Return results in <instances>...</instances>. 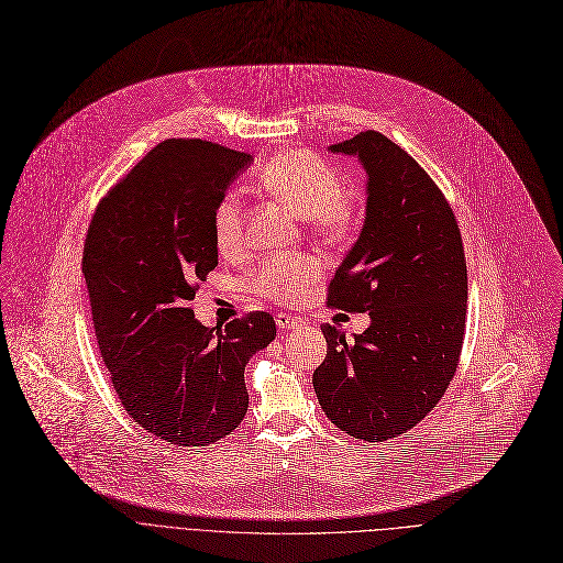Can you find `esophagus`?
<instances>
[{"label":"esophagus","instance_id":"34e87169","mask_svg":"<svg viewBox=\"0 0 563 563\" xmlns=\"http://www.w3.org/2000/svg\"><path fill=\"white\" fill-rule=\"evenodd\" d=\"M301 317H291L287 312H278L276 314V327L278 331H291V329H299L301 327Z\"/></svg>","mask_w":563,"mask_h":563}]
</instances>
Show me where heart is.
<instances>
[{
  "label": "heart",
  "mask_w": 563,
  "mask_h": 563,
  "mask_svg": "<svg viewBox=\"0 0 563 563\" xmlns=\"http://www.w3.org/2000/svg\"><path fill=\"white\" fill-rule=\"evenodd\" d=\"M260 189L283 202L291 214L306 219L321 234H346L356 217L353 200L344 194V175L327 159L310 151L280 153L257 170ZM214 242L221 253H234L244 246V200L228 191L212 214ZM321 262L312 255H274L255 272V289L274 301H289L306 285L317 280Z\"/></svg>",
  "instance_id": "1"
}]
</instances>
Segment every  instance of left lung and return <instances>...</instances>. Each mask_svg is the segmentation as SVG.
<instances>
[{"instance_id":"left-lung-1","label":"left lung","mask_w":563,"mask_h":563,"mask_svg":"<svg viewBox=\"0 0 563 563\" xmlns=\"http://www.w3.org/2000/svg\"><path fill=\"white\" fill-rule=\"evenodd\" d=\"M331 153L367 173L365 223L329 287V306L369 312L346 340L323 327L329 351L312 374L327 418L353 438H397L427 418L454 378L467 303L461 230L450 202L404 147L367 130Z\"/></svg>"}]
</instances>
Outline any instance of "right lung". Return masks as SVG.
<instances>
[{
    "label": "right lung",
    "mask_w": 563,
    "mask_h": 563,
    "mask_svg": "<svg viewBox=\"0 0 563 563\" xmlns=\"http://www.w3.org/2000/svg\"><path fill=\"white\" fill-rule=\"evenodd\" d=\"M251 155L212 141L168 139L98 205L81 272L100 356L128 416L177 448H205L240 427L244 369L276 338L251 312L207 329L189 303L219 264L214 207Z\"/></svg>",
    "instance_id": "right-lung-1"
}]
</instances>
